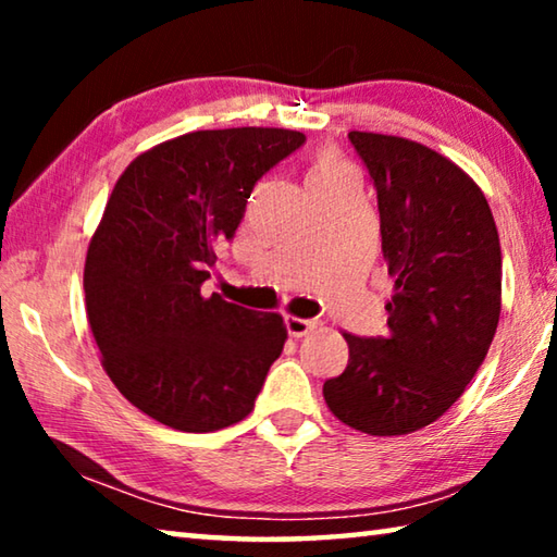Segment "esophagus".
Returning <instances> with one entry per match:
<instances>
[{"mask_svg":"<svg viewBox=\"0 0 557 557\" xmlns=\"http://www.w3.org/2000/svg\"><path fill=\"white\" fill-rule=\"evenodd\" d=\"M285 326H287L289 336L301 338V336H307L309 332H312V329L317 326V322H312V319H299L295 314H287L285 317Z\"/></svg>","mask_w":557,"mask_h":557,"instance_id":"1","label":"esophagus"}]
</instances>
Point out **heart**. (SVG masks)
Listing matches in <instances>:
<instances>
[{
	"label": "heart",
	"mask_w": 557,
	"mask_h": 557,
	"mask_svg": "<svg viewBox=\"0 0 557 557\" xmlns=\"http://www.w3.org/2000/svg\"><path fill=\"white\" fill-rule=\"evenodd\" d=\"M344 178H354L351 166H348L342 157H338L334 149H319L312 157L307 169V186H329L336 182H344Z\"/></svg>",
	"instance_id": "1"
}]
</instances>
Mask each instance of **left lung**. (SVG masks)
<instances>
[{
    "label": "left lung",
    "mask_w": 557,
    "mask_h": 557,
    "mask_svg": "<svg viewBox=\"0 0 557 557\" xmlns=\"http://www.w3.org/2000/svg\"><path fill=\"white\" fill-rule=\"evenodd\" d=\"M379 191L395 280L388 334H346L348 363L324 383L344 425L410 435L442 418L474 379L502 314V245L482 188L445 154L405 137L348 132Z\"/></svg>",
    "instance_id": "1"
}]
</instances>
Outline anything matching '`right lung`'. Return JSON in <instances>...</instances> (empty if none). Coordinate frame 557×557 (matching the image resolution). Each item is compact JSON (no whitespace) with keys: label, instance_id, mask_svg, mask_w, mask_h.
<instances>
[{"label":"right lung","instance_id":"right-lung-1","mask_svg":"<svg viewBox=\"0 0 557 557\" xmlns=\"http://www.w3.org/2000/svg\"><path fill=\"white\" fill-rule=\"evenodd\" d=\"M305 145L297 129H199L132 159L92 233L83 289L100 363L149 418L215 432L248 418L287 342L277 312L203 297L215 245L252 186Z\"/></svg>","mask_w":557,"mask_h":557}]
</instances>
